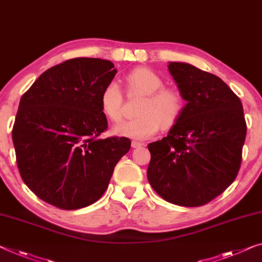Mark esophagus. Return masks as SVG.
<instances>
[{"instance_id":"obj_1","label":"esophagus","mask_w":262,"mask_h":262,"mask_svg":"<svg viewBox=\"0 0 262 262\" xmlns=\"http://www.w3.org/2000/svg\"><path fill=\"white\" fill-rule=\"evenodd\" d=\"M143 146H144V144L141 143V142H138V141H133L132 142V147L133 148H141Z\"/></svg>"}]
</instances>
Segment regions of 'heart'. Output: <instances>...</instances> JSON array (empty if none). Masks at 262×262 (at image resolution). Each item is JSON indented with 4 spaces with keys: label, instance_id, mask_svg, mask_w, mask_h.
Returning a JSON list of instances; mask_svg holds the SVG:
<instances>
[{
    "label": "heart",
    "instance_id": "1",
    "mask_svg": "<svg viewBox=\"0 0 262 262\" xmlns=\"http://www.w3.org/2000/svg\"><path fill=\"white\" fill-rule=\"evenodd\" d=\"M130 92L143 95L136 109L135 119L122 121L114 126L113 133L134 140H147L162 128H170L180 118L183 100L174 89L163 88V81L148 68H136L126 77ZM100 106L111 121H119L122 112V95L116 82H109L100 94Z\"/></svg>",
    "mask_w": 262,
    "mask_h": 262
}]
</instances>
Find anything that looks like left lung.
Returning a JSON list of instances; mask_svg holds the SVG:
<instances>
[{
  "mask_svg": "<svg viewBox=\"0 0 262 262\" xmlns=\"http://www.w3.org/2000/svg\"><path fill=\"white\" fill-rule=\"evenodd\" d=\"M168 70L186 104L168 135L148 144L147 178L166 201L198 207L239 173L247 133L243 103L216 75L185 62H169Z\"/></svg>",
  "mask_w": 262,
  "mask_h": 262,
  "instance_id": "left-lung-1",
  "label": "left lung"
}]
</instances>
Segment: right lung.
<instances>
[{
    "instance_id": "obj_1",
    "label": "right lung",
    "mask_w": 262,
    "mask_h": 262,
    "mask_svg": "<svg viewBox=\"0 0 262 262\" xmlns=\"http://www.w3.org/2000/svg\"><path fill=\"white\" fill-rule=\"evenodd\" d=\"M118 70L102 58L76 57L46 70L23 94L13 128L16 162L29 189L61 209L99 200L127 138L100 139L108 127L100 94Z\"/></svg>"
}]
</instances>
